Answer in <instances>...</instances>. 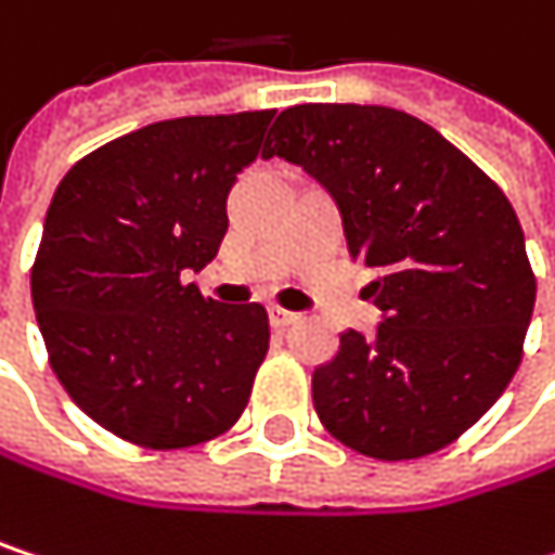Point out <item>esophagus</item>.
I'll use <instances>...</instances> for the list:
<instances>
[{
    "mask_svg": "<svg viewBox=\"0 0 555 555\" xmlns=\"http://www.w3.org/2000/svg\"><path fill=\"white\" fill-rule=\"evenodd\" d=\"M301 314L298 311H285V308H279V305H270V324L273 327H288V324H295Z\"/></svg>",
    "mask_w": 555,
    "mask_h": 555,
    "instance_id": "1",
    "label": "esophagus"
}]
</instances>
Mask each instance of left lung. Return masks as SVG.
<instances>
[{"label": "left lung", "mask_w": 555, "mask_h": 555, "mask_svg": "<svg viewBox=\"0 0 555 555\" xmlns=\"http://www.w3.org/2000/svg\"><path fill=\"white\" fill-rule=\"evenodd\" d=\"M282 157L334 198L373 273V337L344 331L311 376L321 424L373 460H417L469 430L520 366L537 282L499 185L421 118L386 105H292Z\"/></svg>", "instance_id": "obj_1"}]
</instances>
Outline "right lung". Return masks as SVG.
Here are the masks:
<instances>
[{"mask_svg": "<svg viewBox=\"0 0 555 555\" xmlns=\"http://www.w3.org/2000/svg\"><path fill=\"white\" fill-rule=\"evenodd\" d=\"M276 112L192 115L131 131L69 169L44 218L31 301L60 386L151 450L205 443L247 408L267 308L202 295L228 192Z\"/></svg>", "mask_w": 555, "mask_h": 555, "instance_id": "1", "label": "right lung"}]
</instances>
